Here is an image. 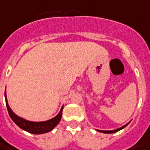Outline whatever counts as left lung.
Returning <instances> with one entry per match:
<instances>
[{
	"label": "left lung",
	"instance_id": "1",
	"mask_svg": "<svg viewBox=\"0 0 150 150\" xmlns=\"http://www.w3.org/2000/svg\"><path fill=\"white\" fill-rule=\"evenodd\" d=\"M130 122H128L127 124H126L125 125H124V126H122V127H119V128H117V129H115V130H111V131H103V130H96L97 132H102V133H105V134H112V133H115V132H119V131H120V130H122L123 128H125L126 126H127L128 124H129Z\"/></svg>",
	"mask_w": 150,
	"mask_h": 150
}]
</instances>
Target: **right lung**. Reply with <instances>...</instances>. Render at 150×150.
I'll use <instances>...</instances> for the list:
<instances>
[{"label":"right lung","instance_id":"obj_1","mask_svg":"<svg viewBox=\"0 0 150 150\" xmlns=\"http://www.w3.org/2000/svg\"><path fill=\"white\" fill-rule=\"evenodd\" d=\"M4 97H5V102H6V105L8 111L9 116L13 120L14 122L16 123L17 126L20 127L21 129L24 130L25 132H30L31 134H45L47 132H51L53 130L54 127H56L60 121V120L62 118V110H63V105L61 108V110L52 119L48 120H45V121H40V122H34V121H30L24 119L23 117H18V115L16 114L15 112L12 111L8 103V99H7V95H6V90L4 92Z\"/></svg>","mask_w":150,"mask_h":150}]
</instances>
